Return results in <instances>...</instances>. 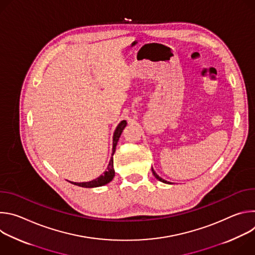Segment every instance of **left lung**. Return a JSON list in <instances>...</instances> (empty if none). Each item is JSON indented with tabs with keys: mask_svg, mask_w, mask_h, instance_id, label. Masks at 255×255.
I'll return each mask as SVG.
<instances>
[{
	"mask_svg": "<svg viewBox=\"0 0 255 255\" xmlns=\"http://www.w3.org/2000/svg\"><path fill=\"white\" fill-rule=\"evenodd\" d=\"M151 170H152V173H153V175L156 177V179H158V180H160L161 183H164V184H168V185H171V183H169V181H166L165 179H163V178H161L155 171H154V169L151 167Z\"/></svg>",
	"mask_w": 255,
	"mask_h": 255,
	"instance_id": "8db88e82",
	"label": "left lung"
}]
</instances>
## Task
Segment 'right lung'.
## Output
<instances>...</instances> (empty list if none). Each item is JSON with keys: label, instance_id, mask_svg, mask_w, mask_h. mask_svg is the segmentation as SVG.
<instances>
[{"label": "right lung", "instance_id": "1", "mask_svg": "<svg viewBox=\"0 0 255 255\" xmlns=\"http://www.w3.org/2000/svg\"><path fill=\"white\" fill-rule=\"evenodd\" d=\"M126 125H127L126 120L121 121L118 124V126H117V128H116V130L114 132V135H113L112 157L110 159V162H109V164H108L107 170L103 174H101L99 177H97L96 179H93L91 181H87V183H71V184H74V185L79 186V187H83V188H98V187H102V186H105V185L110 183V181L115 176V169H114V165H113V155H114L115 150H116L118 140H119V138L121 136V133L123 132L124 128L126 127Z\"/></svg>", "mask_w": 255, "mask_h": 255}]
</instances>
